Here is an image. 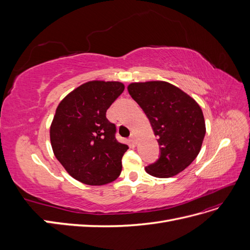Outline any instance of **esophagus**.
I'll list each match as a JSON object with an SVG mask.
<instances>
[{"label": "esophagus", "mask_w": 250, "mask_h": 250, "mask_svg": "<svg viewBox=\"0 0 250 250\" xmlns=\"http://www.w3.org/2000/svg\"><path fill=\"white\" fill-rule=\"evenodd\" d=\"M130 141H131L133 144H137V137H135L134 133H131V135H130Z\"/></svg>", "instance_id": "esophagus-1"}]
</instances>
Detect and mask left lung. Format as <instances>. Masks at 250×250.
Wrapping results in <instances>:
<instances>
[{"label": "left lung", "mask_w": 250, "mask_h": 250, "mask_svg": "<svg viewBox=\"0 0 250 250\" xmlns=\"http://www.w3.org/2000/svg\"><path fill=\"white\" fill-rule=\"evenodd\" d=\"M127 89L148 117L161 149L146 172L158 178L177 175L197 157L206 135L199 104L166 81L133 82Z\"/></svg>", "instance_id": "8db88e82"}]
</instances>
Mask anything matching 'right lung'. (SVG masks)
<instances>
[{"mask_svg": "<svg viewBox=\"0 0 250 250\" xmlns=\"http://www.w3.org/2000/svg\"><path fill=\"white\" fill-rule=\"evenodd\" d=\"M119 81L83 83L60 101L50 127L53 152L70 175L82 184L103 186L122 171L128 146L116 140L106 110L123 93Z\"/></svg>", "mask_w": 250, "mask_h": 250, "instance_id": "obj_1", "label": "right lung"}]
</instances>
